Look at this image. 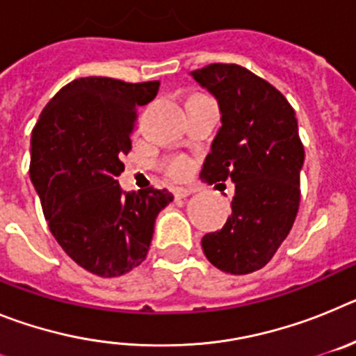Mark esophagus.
I'll use <instances>...</instances> for the list:
<instances>
[{
    "label": "esophagus",
    "instance_id": "obj_1",
    "mask_svg": "<svg viewBox=\"0 0 356 356\" xmlns=\"http://www.w3.org/2000/svg\"><path fill=\"white\" fill-rule=\"evenodd\" d=\"M194 193V188H185V187H178V188H175V191H172V194H175V197H178V200H181V197H187V196H191V194Z\"/></svg>",
    "mask_w": 356,
    "mask_h": 356
}]
</instances>
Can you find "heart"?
I'll list each match as a JSON object with an SVG mask.
<instances>
[{"instance_id":"b5f03b06","label":"heart","mask_w":356,"mask_h":356,"mask_svg":"<svg viewBox=\"0 0 356 356\" xmlns=\"http://www.w3.org/2000/svg\"><path fill=\"white\" fill-rule=\"evenodd\" d=\"M191 171V162L185 156H175L168 162V172L172 178H184Z\"/></svg>"}]
</instances>
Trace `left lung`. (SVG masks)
Returning a JSON list of instances; mask_svg holds the SVG:
<instances>
[{"label": "left lung", "instance_id": "8db88e82", "mask_svg": "<svg viewBox=\"0 0 356 356\" xmlns=\"http://www.w3.org/2000/svg\"><path fill=\"white\" fill-rule=\"evenodd\" d=\"M193 76L217 97L222 114L201 178L235 184L228 221L201 238V248L217 269L248 275L275 257L300 209L305 149L298 119L275 85L242 65L209 64Z\"/></svg>", "mask_w": 356, "mask_h": 356}]
</instances>
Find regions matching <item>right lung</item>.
<instances>
[{
  "label": "right lung",
  "instance_id": "1",
  "mask_svg": "<svg viewBox=\"0 0 356 356\" xmlns=\"http://www.w3.org/2000/svg\"><path fill=\"white\" fill-rule=\"evenodd\" d=\"M160 81L78 78L62 87L31 130L30 178L53 237L78 266L103 278L146 259L168 188L122 194L118 178L131 149L139 106Z\"/></svg>",
  "mask_w": 356,
  "mask_h": 356
}]
</instances>
